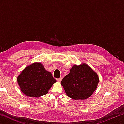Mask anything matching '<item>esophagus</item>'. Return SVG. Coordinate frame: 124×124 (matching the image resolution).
<instances>
[{
	"mask_svg": "<svg viewBox=\"0 0 124 124\" xmlns=\"http://www.w3.org/2000/svg\"><path fill=\"white\" fill-rule=\"evenodd\" d=\"M61 80H62V78H60L57 79V81H58V82H61Z\"/></svg>",
	"mask_w": 124,
	"mask_h": 124,
	"instance_id": "34e87169",
	"label": "esophagus"
}]
</instances>
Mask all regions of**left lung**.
I'll use <instances>...</instances> for the list:
<instances>
[{
    "mask_svg": "<svg viewBox=\"0 0 124 124\" xmlns=\"http://www.w3.org/2000/svg\"><path fill=\"white\" fill-rule=\"evenodd\" d=\"M99 78L87 64L73 65L70 72L62 80L61 84L66 95L75 100L87 99L97 87Z\"/></svg>",
    "mask_w": 124,
    "mask_h": 124,
    "instance_id": "1",
    "label": "left lung"
}]
</instances>
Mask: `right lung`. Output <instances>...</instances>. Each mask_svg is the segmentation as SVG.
Masks as SVG:
<instances>
[{
	"instance_id": "add662e5",
	"label": "right lung",
	"mask_w": 124,
	"mask_h": 124,
	"mask_svg": "<svg viewBox=\"0 0 124 124\" xmlns=\"http://www.w3.org/2000/svg\"><path fill=\"white\" fill-rule=\"evenodd\" d=\"M18 84L24 95L39 97L48 93L56 80L46 70L40 62H34L26 67L17 77Z\"/></svg>"
}]
</instances>
